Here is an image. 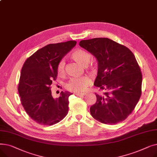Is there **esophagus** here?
<instances>
[{
	"label": "esophagus",
	"mask_w": 157,
	"mask_h": 157,
	"mask_svg": "<svg viewBox=\"0 0 157 157\" xmlns=\"http://www.w3.org/2000/svg\"><path fill=\"white\" fill-rule=\"evenodd\" d=\"M76 95L78 97H82V96H85L86 95V94H76Z\"/></svg>",
	"instance_id": "34e87169"
}]
</instances>
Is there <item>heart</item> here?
I'll return each instance as SVG.
<instances>
[{"instance_id": "1", "label": "heart", "mask_w": 157, "mask_h": 157, "mask_svg": "<svg viewBox=\"0 0 157 157\" xmlns=\"http://www.w3.org/2000/svg\"><path fill=\"white\" fill-rule=\"evenodd\" d=\"M71 58L75 62H78L87 69L94 70L92 66L88 64L91 60V55L83 49H77L71 55ZM57 72L60 76H62L65 73V62L63 60H60L57 65ZM90 84V80L88 78L84 76L80 78H71L65 85V88L72 92L81 93L85 92L86 88Z\"/></svg>"}]
</instances>
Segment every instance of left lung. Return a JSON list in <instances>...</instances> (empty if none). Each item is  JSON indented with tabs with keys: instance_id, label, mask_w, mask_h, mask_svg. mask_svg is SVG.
<instances>
[{
	"instance_id": "left-lung-1",
	"label": "left lung",
	"mask_w": 157,
	"mask_h": 157,
	"mask_svg": "<svg viewBox=\"0 0 157 157\" xmlns=\"http://www.w3.org/2000/svg\"><path fill=\"white\" fill-rule=\"evenodd\" d=\"M79 44L98 61L94 85L100 93H95L97 101L90 107L92 117L108 125L125 120L142 93V73L134 55L127 47L108 38L82 40Z\"/></svg>"
}]
</instances>
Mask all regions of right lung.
Listing matches in <instances>:
<instances>
[{
  "label": "right lung",
  "mask_w": 157,
  "mask_h": 157,
  "mask_svg": "<svg viewBox=\"0 0 157 157\" xmlns=\"http://www.w3.org/2000/svg\"><path fill=\"white\" fill-rule=\"evenodd\" d=\"M76 44L75 40L48 44L23 63L18 87L21 104L38 124L53 125L68 113L69 97L72 94L62 92L60 96L55 99L51 85L57 77L58 63Z\"/></svg>",
  "instance_id": "right-lung-1"
}]
</instances>
